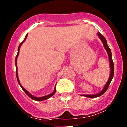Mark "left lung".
Returning a JSON list of instances; mask_svg holds the SVG:
<instances>
[{"label": "left lung", "mask_w": 127, "mask_h": 127, "mask_svg": "<svg viewBox=\"0 0 127 127\" xmlns=\"http://www.w3.org/2000/svg\"><path fill=\"white\" fill-rule=\"evenodd\" d=\"M97 34H98V36L99 37V38L100 39V40H101L102 42H103L104 48H105L106 51H107V54H108L109 63H110V76H109V78L108 79V81H107V83H106L105 86H104V88H103V89L102 90V91L101 92H100V93H98V94H92V95H91V94H90H90H82V95H81L82 96H84V97H88V98H96V97H100V96L103 95V94L106 91V90H107V88H108L109 86V85H110V82H111L112 79H113V75H114V65H113V60H112L111 50H110V48H109L108 46V45H107V41H106L105 37L102 35L100 32H98V33H97Z\"/></svg>", "instance_id": "obj_1"}]
</instances>
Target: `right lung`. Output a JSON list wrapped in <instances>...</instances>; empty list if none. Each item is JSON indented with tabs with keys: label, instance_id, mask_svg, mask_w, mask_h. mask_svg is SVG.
Masks as SVG:
<instances>
[{
	"label": "right lung",
	"instance_id": "right-lung-1",
	"mask_svg": "<svg viewBox=\"0 0 127 127\" xmlns=\"http://www.w3.org/2000/svg\"><path fill=\"white\" fill-rule=\"evenodd\" d=\"M27 34H26V37H25V39H24V40H23V42H21V43H20V45H19L18 46V53H17V55H16V57H15V66H16V76H17V81H18V82L19 84V85H20V87H21V88L23 89V90L24 91V92H25V93L26 94H27V95L29 96V97H30V98L32 99V100H35V101H43V100H46V99H48L49 98H50V97H51L52 95H54V94H55V91H56V88H55H55H54V91L52 92V93H51L50 94H48V95H45V96H43V97H34V96H33V95H32L30 93H29V91H27V90H26V89H24V88H23V87H22L21 84H20V81H19V78H18V72H17V58H18V54H19V52H20V47H21V45L23 44V43L24 42V41L26 40V38H27Z\"/></svg>",
	"mask_w": 127,
	"mask_h": 127
}]
</instances>
